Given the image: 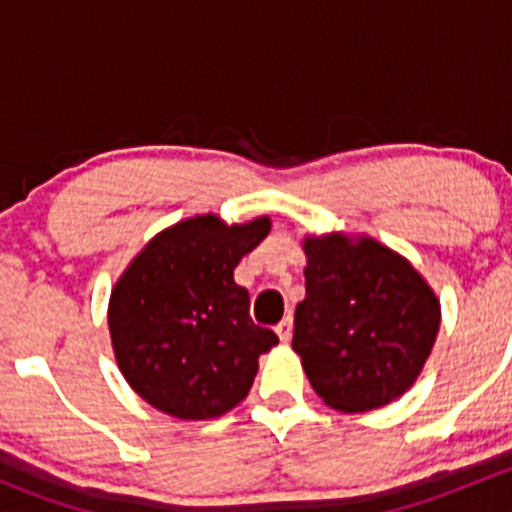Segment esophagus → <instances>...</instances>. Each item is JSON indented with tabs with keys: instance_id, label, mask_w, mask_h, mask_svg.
I'll return each mask as SVG.
<instances>
[{
	"instance_id": "1",
	"label": "esophagus",
	"mask_w": 512,
	"mask_h": 512,
	"mask_svg": "<svg viewBox=\"0 0 512 512\" xmlns=\"http://www.w3.org/2000/svg\"><path fill=\"white\" fill-rule=\"evenodd\" d=\"M276 333L281 337V342H291V335H293V315H286V318L281 320V323L276 325Z\"/></svg>"
}]
</instances>
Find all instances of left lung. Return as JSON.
Segmentation results:
<instances>
[{
    "label": "left lung",
    "mask_w": 512,
    "mask_h": 512,
    "mask_svg": "<svg viewBox=\"0 0 512 512\" xmlns=\"http://www.w3.org/2000/svg\"><path fill=\"white\" fill-rule=\"evenodd\" d=\"M303 251L293 350L315 394L340 412H370L402 397L439 333L436 293L407 258L370 236H308Z\"/></svg>",
    "instance_id": "1"
}]
</instances>
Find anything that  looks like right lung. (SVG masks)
<instances>
[{"instance_id": "obj_1", "label": "right lung", "mask_w": 512, "mask_h": 512, "mask_svg": "<svg viewBox=\"0 0 512 512\" xmlns=\"http://www.w3.org/2000/svg\"><path fill=\"white\" fill-rule=\"evenodd\" d=\"M271 219L224 224L217 214L160 231L115 283L108 328L130 387L177 419H217L246 399L258 357L278 342L249 315L234 268Z\"/></svg>"}]
</instances>
